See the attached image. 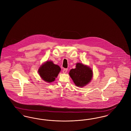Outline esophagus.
<instances>
[{
	"mask_svg": "<svg viewBox=\"0 0 131 131\" xmlns=\"http://www.w3.org/2000/svg\"><path fill=\"white\" fill-rule=\"evenodd\" d=\"M67 71H68V69H67L64 68L63 70V73L64 74H65V73H67Z\"/></svg>",
	"mask_w": 131,
	"mask_h": 131,
	"instance_id": "34e87169",
	"label": "esophagus"
}]
</instances>
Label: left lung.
I'll return each mask as SVG.
<instances>
[{
    "label": "left lung",
    "mask_w": 131,
    "mask_h": 131,
    "mask_svg": "<svg viewBox=\"0 0 131 131\" xmlns=\"http://www.w3.org/2000/svg\"><path fill=\"white\" fill-rule=\"evenodd\" d=\"M69 74L76 86L83 87L91 81L93 71L89 67L78 63L76 64L75 68L71 69Z\"/></svg>",
    "instance_id": "obj_1"
}]
</instances>
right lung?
Wrapping results in <instances>:
<instances>
[{
    "label": "right lung",
    "instance_id": "1",
    "mask_svg": "<svg viewBox=\"0 0 131 131\" xmlns=\"http://www.w3.org/2000/svg\"><path fill=\"white\" fill-rule=\"evenodd\" d=\"M61 70L60 67L51 61H47L39 69L38 73L44 81L51 82L54 81Z\"/></svg>",
    "mask_w": 131,
    "mask_h": 131
}]
</instances>
